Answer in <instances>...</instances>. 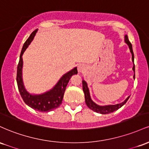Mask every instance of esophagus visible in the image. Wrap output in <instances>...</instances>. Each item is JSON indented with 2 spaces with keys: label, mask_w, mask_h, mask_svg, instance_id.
<instances>
[{
  "label": "esophagus",
  "mask_w": 149,
  "mask_h": 149,
  "mask_svg": "<svg viewBox=\"0 0 149 149\" xmlns=\"http://www.w3.org/2000/svg\"><path fill=\"white\" fill-rule=\"evenodd\" d=\"M85 70V66L83 64H79L78 66V73H82L83 72V71Z\"/></svg>",
  "instance_id": "obj_1"
}]
</instances>
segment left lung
<instances>
[{"mask_svg": "<svg viewBox=\"0 0 149 149\" xmlns=\"http://www.w3.org/2000/svg\"><path fill=\"white\" fill-rule=\"evenodd\" d=\"M125 41L126 43L127 44V45L129 46V48L130 49V52L132 54V62L134 63V53H133L132 50V45L131 42L129 41V39H128V37L127 35L125 36ZM132 70L135 72V67H134V66H133ZM134 79L135 78V75L134 74V76H133ZM83 92H84L85 94V103H86V105L88 106L89 109H90L91 110L93 111L99 113L101 114H108L110 113H112L115 111H117L118 109H120L127 102L128 99L130 98V96L126 99L124 102H123L122 103L116 104V105H107V106H100L97 105V104H95L93 101L92 100L91 97H90V92H89V89L88 88V84H87L86 82L84 80H83Z\"/></svg>", "mask_w": 149, "mask_h": 149, "instance_id": "left-lung-1", "label": "left lung"}]
</instances>
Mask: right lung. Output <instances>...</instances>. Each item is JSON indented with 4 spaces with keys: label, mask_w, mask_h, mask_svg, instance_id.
I'll return each mask as SVG.
<instances>
[{
    "label": "right lung",
    "mask_w": 149,
    "mask_h": 149,
    "mask_svg": "<svg viewBox=\"0 0 149 149\" xmlns=\"http://www.w3.org/2000/svg\"><path fill=\"white\" fill-rule=\"evenodd\" d=\"M37 31L38 29L35 30L31 34L29 38L26 40L22 47L19 57V61L17 66V83L20 95L26 104L38 111L49 112L57 109L61 105L65 90L70 78L73 75L77 74L78 71H77V67H75L69 72L65 73L52 89L41 95H31L27 92L24 88L23 80H22V66H23L22 55L26 49L33 40Z\"/></svg>",
    "instance_id": "obj_1"
}]
</instances>
